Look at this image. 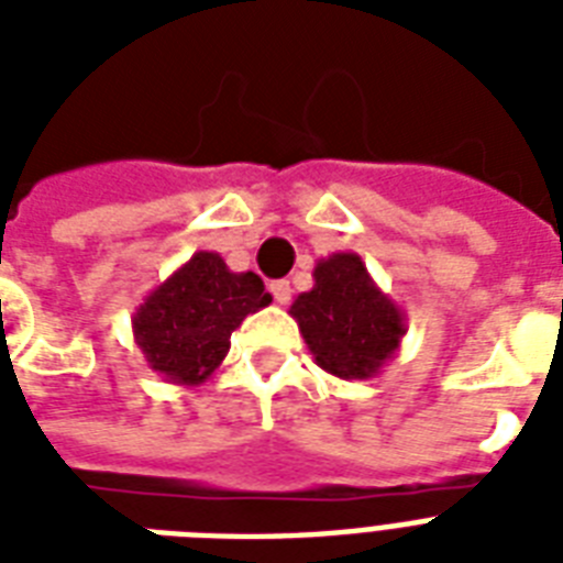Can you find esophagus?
I'll return each mask as SVG.
<instances>
[{
  "mask_svg": "<svg viewBox=\"0 0 563 563\" xmlns=\"http://www.w3.org/2000/svg\"><path fill=\"white\" fill-rule=\"evenodd\" d=\"M268 289H272V295H274V300H277V303H289V300H291L289 280H274Z\"/></svg>",
  "mask_w": 563,
  "mask_h": 563,
  "instance_id": "34e87169",
  "label": "esophagus"
}]
</instances>
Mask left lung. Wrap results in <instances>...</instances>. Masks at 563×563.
<instances>
[{
  "label": "left lung",
  "mask_w": 563,
  "mask_h": 563,
  "mask_svg": "<svg viewBox=\"0 0 563 563\" xmlns=\"http://www.w3.org/2000/svg\"><path fill=\"white\" fill-rule=\"evenodd\" d=\"M316 286L289 307L318 368L339 379H371L400 351L406 335L402 309L368 274L360 254L318 260Z\"/></svg>",
  "instance_id": "1"
}]
</instances>
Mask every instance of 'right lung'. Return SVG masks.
I'll return each mask as SVG.
<instances>
[{"mask_svg":"<svg viewBox=\"0 0 563 563\" xmlns=\"http://www.w3.org/2000/svg\"><path fill=\"white\" fill-rule=\"evenodd\" d=\"M268 303L254 272H230L216 251H198L136 307L134 342L166 383L192 388L224 362L230 333Z\"/></svg>","mask_w":563,"mask_h":563,"instance_id":"add662e5","label":"right lung"}]
</instances>
